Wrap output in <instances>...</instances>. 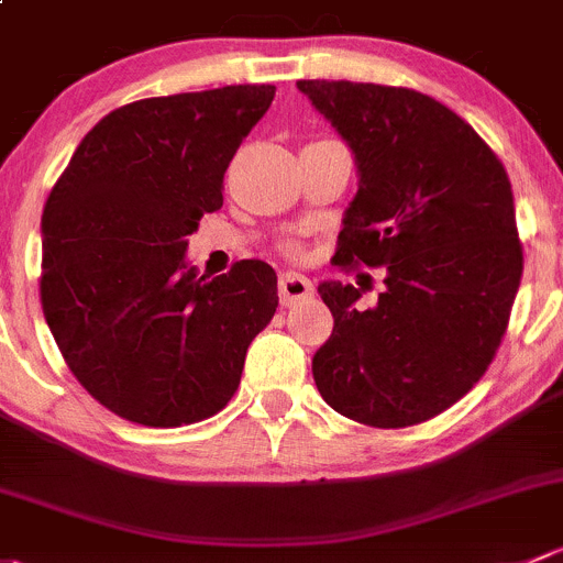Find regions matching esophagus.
<instances>
[{"label": "esophagus", "instance_id": "esophagus-1", "mask_svg": "<svg viewBox=\"0 0 563 563\" xmlns=\"http://www.w3.org/2000/svg\"><path fill=\"white\" fill-rule=\"evenodd\" d=\"M311 295H314V284L306 279V276H298V274H282L279 276L282 306H298L300 300L311 298Z\"/></svg>", "mask_w": 563, "mask_h": 563}]
</instances>
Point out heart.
Returning <instances> with one entry per match:
<instances>
[{
  "label": "heart",
  "mask_w": 563,
  "mask_h": 563,
  "mask_svg": "<svg viewBox=\"0 0 563 563\" xmlns=\"http://www.w3.org/2000/svg\"><path fill=\"white\" fill-rule=\"evenodd\" d=\"M287 252L289 254H300V246H298V243H287Z\"/></svg>",
  "instance_id": "b5f03b06"
}]
</instances>
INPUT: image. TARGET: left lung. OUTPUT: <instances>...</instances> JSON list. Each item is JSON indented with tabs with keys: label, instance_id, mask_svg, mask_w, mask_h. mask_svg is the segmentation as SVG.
<instances>
[{
	"label": "left lung",
	"instance_id": "left-lung-1",
	"mask_svg": "<svg viewBox=\"0 0 563 563\" xmlns=\"http://www.w3.org/2000/svg\"><path fill=\"white\" fill-rule=\"evenodd\" d=\"M355 152L361 187L333 263L385 268L374 309L361 289L322 282L333 333L314 382L339 415L409 428L461 401L494 363L520 276L509 176L448 106L415 89L298 80Z\"/></svg>",
	"mask_w": 563,
	"mask_h": 563
}]
</instances>
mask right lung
Returning <instances> with one entry per match:
<instances>
[{
  "mask_svg": "<svg viewBox=\"0 0 563 563\" xmlns=\"http://www.w3.org/2000/svg\"><path fill=\"white\" fill-rule=\"evenodd\" d=\"M274 95L246 84L110 110L45 200V322L75 379L124 420L178 428L222 411L274 320L268 263L241 260L211 282L184 263Z\"/></svg>",
  "mask_w": 563,
  "mask_h": 563,
  "instance_id": "1",
  "label": "right lung"
}]
</instances>
